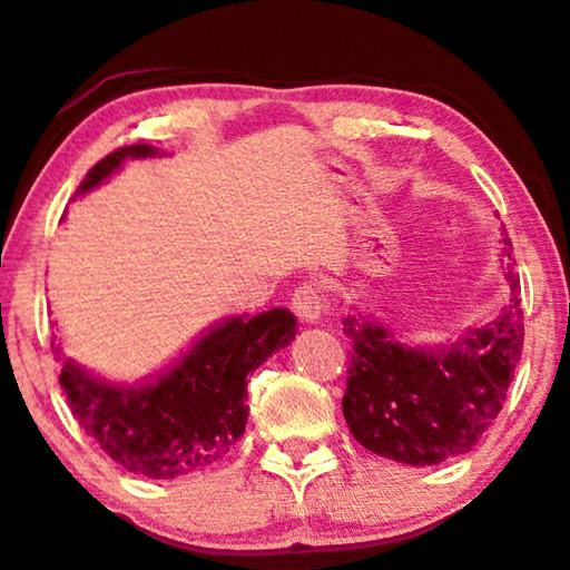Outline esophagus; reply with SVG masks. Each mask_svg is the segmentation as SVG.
Here are the masks:
<instances>
[{
	"label": "esophagus",
	"mask_w": 570,
	"mask_h": 570,
	"mask_svg": "<svg viewBox=\"0 0 570 570\" xmlns=\"http://www.w3.org/2000/svg\"><path fill=\"white\" fill-rule=\"evenodd\" d=\"M292 311L303 324H318L321 313L326 311L324 292L318 289V284H299L292 294Z\"/></svg>",
	"instance_id": "34e87169"
}]
</instances>
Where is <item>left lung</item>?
I'll use <instances>...</instances> for the list:
<instances>
[{
	"mask_svg": "<svg viewBox=\"0 0 570 570\" xmlns=\"http://www.w3.org/2000/svg\"><path fill=\"white\" fill-rule=\"evenodd\" d=\"M510 246L504 238L507 257ZM507 278L512 297L502 315L445 351H416L358 315L342 321L351 340L342 414L363 449L424 468L468 454L481 441L502 411L523 353L518 281L512 271Z\"/></svg>",
	"mask_w": 570,
	"mask_h": 570,
	"instance_id": "left-lung-1",
	"label": "left lung"
}]
</instances>
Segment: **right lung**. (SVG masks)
Returning <instances> with one entry per match:
<instances>
[{
	"instance_id": "right-lung-1",
	"label": "right lung",
	"mask_w": 570,
	"mask_h": 570,
	"mask_svg": "<svg viewBox=\"0 0 570 570\" xmlns=\"http://www.w3.org/2000/svg\"><path fill=\"white\" fill-rule=\"evenodd\" d=\"M156 148L125 146L89 169L77 196L106 180L125 159L154 156ZM297 332L286 307L225 321L204 334L183 361L142 387H116L66 363L58 382L73 420L121 468L146 478H180L207 470L244 435L246 376Z\"/></svg>"
}]
</instances>
